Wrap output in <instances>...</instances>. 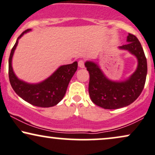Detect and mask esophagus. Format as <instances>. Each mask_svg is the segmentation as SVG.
I'll return each mask as SVG.
<instances>
[{"instance_id": "esophagus-1", "label": "esophagus", "mask_w": 155, "mask_h": 155, "mask_svg": "<svg viewBox=\"0 0 155 155\" xmlns=\"http://www.w3.org/2000/svg\"><path fill=\"white\" fill-rule=\"evenodd\" d=\"M78 64H79L80 68H84V61H83V60H80L79 62H78Z\"/></svg>"}]
</instances>
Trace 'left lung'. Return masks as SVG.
Masks as SVG:
<instances>
[{"mask_svg": "<svg viewBox=\"0 0 155 155\" xmlns=\"http://www.w3.org/2000/svg\"><path fill=\"white\" fill-rule=\"evenodd\" d=\"M128 44L119 47L128 50L138 59L136 71L125 81L116 82L106 78L96 63L87 61L85 66L89 73V94L97 105L105 109H118L129 105L140 95L144 87L147 63L141 45L135 35L128 33Z\"/></svg>", "mask_w": 155, "mask_h": 155, "instance_id": "obj_1", "label": "left lung"}]
</instances>
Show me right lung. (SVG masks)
<instances>
[{"label": "right lung", "mask_w": 155, "mask_h": 155, "mask_svg": "<svg viewBox=\"0 0 155 155\" xmlns=\"http://www.w3.org/2000/svg\"><path fill=\"white\" fill-rule=\"evenodd\" d=\"M29 30L28 29L21 33L11 51L8 60L9 81L14 92L26 102L37 107H53L64 97L68 84L77 70L78 63L75 61L71 64L61 66L49 78L36 84H30L18 79L13 71L12 57L18 39Z\"/></svg>", "instance_id": "add662e5"}]
</instances>
